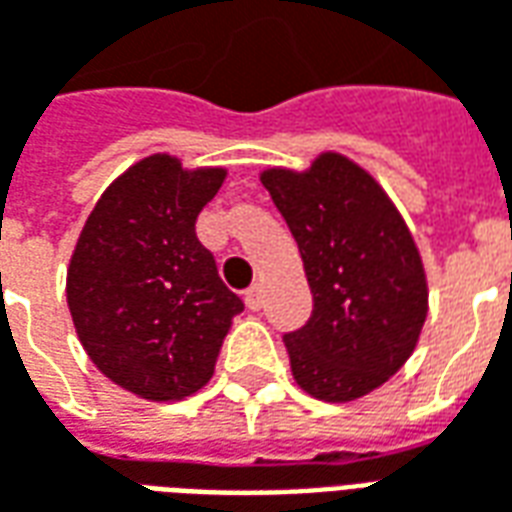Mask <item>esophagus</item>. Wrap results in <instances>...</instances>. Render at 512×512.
<instances>
[{
	"instance_id": "esophagus-1",
	"label": "esophagus",
	"mask_w": 512,
	"mask_h": 512,
	"mask_svg": "<svg viewBox=\"0 0 512 512\" xmlns=\"http://www.w3.org/2000/svg\"><path fill=\"white\" fill-rule=\"evenodd\" d=\"M263 301H266V290H263L260 282L246 290V307H249V310H260V307H263Z\"/></svg>"
}]
</instances>
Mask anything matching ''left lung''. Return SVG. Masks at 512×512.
<instances>
[{"label": "left lung", "mask_w": 512, "mask_h": 512, "mask_svg": "<svg viewBox=\"0 0 512 512\" xmlns=\"http://www.w3.org/2000/svg\"><path fill=\"white\" fill-rule=\"evenodd\" d=\"M260 180L315 301L310 321L285 334L296 384L326 403L370 395L406 365L428 318V277L403 216L367 169L332 150Z\"/></svg>", "instance_id": "obj_1"}]
</instances>
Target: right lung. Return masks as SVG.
Listing matches in <instances>:
<instances>
[{
  "mask_svg": "<svg viewBox=\"0 0 512 512\" xmlns=\"http://www.w3.org/2000/svg\"><path fill=\"white\" fill-rule=\"evenodd\" d=\"M227 169L169 153L136 161L95 202L68 266V310L93 365L145 400L208 384L244 301L197 238Z\"/></svg>",
  "mask_w": 512,
  "mask_h": 512,
  "instance_id": "right-lung-1",
  "label": "right lung"
}]
</instances>
